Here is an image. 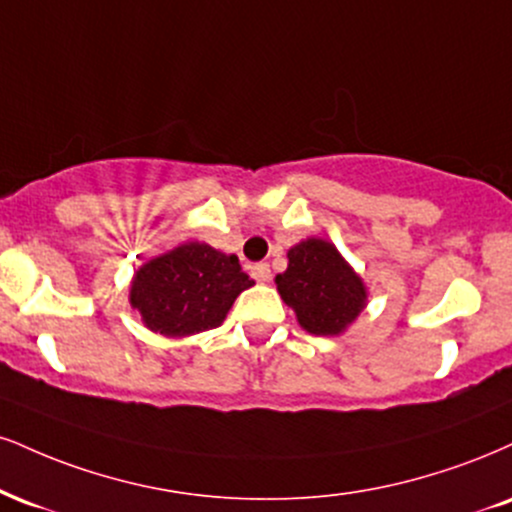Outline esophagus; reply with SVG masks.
Masks as SVG:
<instances>
[{"label": "esophagus", "mask_w": 512, "mask_h": 512, "mask_svg": "<svg viewBox=\"0 0 512 512\" xmlns=\"http://www.w3.org/2000/svg\"><path fill=\"white\" fill-rule=\"evenodd\" d=\"M250 274H252V279L260 281V283H267L269 279H272V269H269V264H267V262L255 264V267L250 269Z\"/></svg>", "instance_id": "esophagus-1"}]
</instances>
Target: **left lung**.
<instances>
[{
  "instance_id": "8db88e82",
  "label": "left lung",
  "mask_w": 512,
  "mask_h": 512,
  "mask_svg": "<svg viewBox=\"0 0 512 512\" xmlns=\"http://www.w3.org/2000/svg\"><path fill=\"white\" fill-rule=\"evenodd\" d=\"M276 288L298 324L315 336L343 334L367 305L365 283L324 238L300 240L288 250V269L276 276Z\"/></svg>"
}]
</instances>
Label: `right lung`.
<instances>
[{"instance_id":"add662e5","label":"right lung","mask_w":512,"mask_h":512,"mask_svg":"<svg viewBox=\"0 0 512 512\" xmlns=\"http://www.w3.org/2000/svg\"><path fill=\"white\" fill-rule=\"evenodd\" d=\"M250 286L255 281L240 269L236 255L193 240L135 272L131 307L155 334L193 336L224 322L233 300Z\"/></svg>"}]
</instances>
